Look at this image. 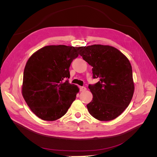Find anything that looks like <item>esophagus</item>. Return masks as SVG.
Returning <instances> with one entry per match:
<instances>
[{
  "instance_id": "esophagus-1",
  "label": "esophagus",
  "mask_w": 157,
  "mask_h": 157,
  "mask_svg": "<svg viewBox=\"0 0 157 157\" xmlns=\"http://www.w3.org/2000/svg\"><path fill=\"white\" fill-rule=\"evenodd\" d=\"M86 90V88L84 86H80V92H84Z\"/></svg>"
}]
</instances>
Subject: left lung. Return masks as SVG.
I'll use <instances>...</instances> for the list:
<instances>
[{
  "label": "left lung",
  "instance_id": "obj_1",
  "mask_svg": "<svg viewBox=\"0 0 157 157\" xmlns=\"http://www.w3.org/2000/svg\"><path fill=\"white\" fill-rule=\"evenodd\" d=\"M80 55L92 67L94 78L88 88L93 95L87 106L93 117L101 121L115 119L129 105L134 92L129 60L111 46L94 44L84 47Z\"/></svg>",
  "mask_w": 157,
  "mask_h": 157
}]
</instances>
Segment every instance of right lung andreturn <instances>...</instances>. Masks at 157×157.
Listing matches in <instances>:
<instances>
[{"label":"right lung","mask_w":157,"mask_h":157,"mask_svg":"<svg viewBox=\"0 0 157 157\" xmlns=\"http://www.w3.org/2000/svg\"><path fill=\"white\" fill-rule=\"evenodd\" d=\"M84 46L50 45L28 59L23 72L22 95L32 112L46 121L67 113L79 89L69 82V67Z\"/></svg>","instance_id":"obj_1"}]
</instances>
